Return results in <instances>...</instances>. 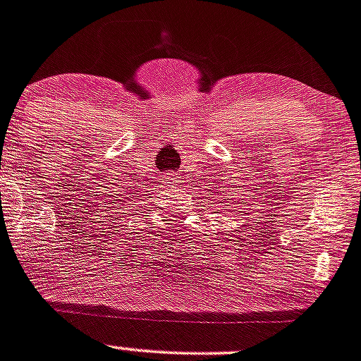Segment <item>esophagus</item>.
Here are the masks:
<instances>
[{"label": "esophagus", "mask_w": 361, "mask_h": 361, "mask_svg": "<svg viewBox=\"0 0 361 361\" xmlns=\"http://www.w3.org/2000/svg\"><path fill=\"white\" fill-rule=\"evenodd\" d=\"M163 183L166 184V186L175 188V186H177V175H175V173H166V177H164Z\"/></svg>", "instance_id": "1"}]
</instances>
